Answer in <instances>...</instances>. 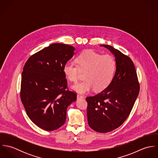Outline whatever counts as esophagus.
Segmentation results:
<instances>
[{
  "mask_svg": "<svg viewBox=\"0 0 158 158\" xmlns=\"http://www.w3.org/2000/svg\"><path fill=\"white\" fill-rule=\"evenodd\" d=\"M83 98H84V97H83V95H79V94H78V95H77V98H78V99Z\"/></svg>",
  "mask_w": 158,
  "mask_h": 158,
  "instance_id": "obj_1",
  "label": "esophagus"
}]
</instances>
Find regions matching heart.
I'll return each instance as SVG.
<instances>
[{
  "label": "heart",
  "instance_id": "obj_1",
  "mask_svg": "<svg viewBox=\"0 0 158 158\" xmlns=\"http://www.w3.org/2000/svg\"><path fill=\"white\" fill-rule=\"evenodd\" d=\"M116 68V62L112 56L102 55L93 50L81 53L76 59V64L68 62L63 68L67 79L77 82L81 73H85V81L72 86L75 91L88 93L92 89L95 92L105 89L113 80Z\"/></svg>",
  "mask_w": 158,
  "mask_h": 158
}]
</instances>
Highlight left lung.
Wrapping results in <instances>:
<instances>
[{
  "label": "left lung",
  "mask_w": 158,
  "mask_h": 158,
  "mask_svg": "<svg viewBox=\"0 0 158 158\" xmlns=\"http://www.w3.org/2000/svg\"><path fill=\"white\" fill-rule=\"evenodd\" d=\"M115 56L116 69L113 80L99 94L86 97L87 117L90 128L108 133L119 127L131 113L140 85L131 59L109 45H102Z\"/></svg>",
  "instance_id": "left-lung-1"
}]
</instances>
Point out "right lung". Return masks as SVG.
Returning <instances> with one entry per match:
<instances>
[{
    "mask_svg": "<svg viewBox=\"0 0 158 158\" xmlns=\"http://www.w3.org/2000/svg\"><path fill=\"white\" fill-rule=\"evenodd\" d=\"M74 50L71 45L52 44L31 55L23 68L22 103L30 119L45 131L65 123L68 106L77 99V94L68 89L63 71Z\"/></svg>",
    "mask_w": 158,
    "mask_h": 158,
    "instance_id": "obj_1",
    "label": "right lung"
}]
</instances>
